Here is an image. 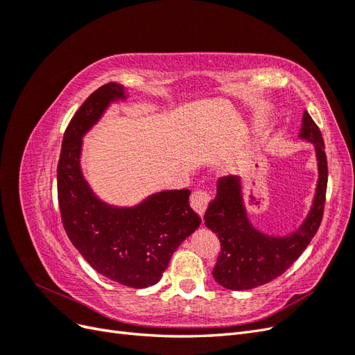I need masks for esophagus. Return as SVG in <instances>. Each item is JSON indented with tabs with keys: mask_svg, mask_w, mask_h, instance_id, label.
<instances>
[{
	"mask_svg": "<svg viewBox=\"0 0 355 355\" xmlns=\"http://www.w3.org/2000/svg\"><path fill=\"white\" fill-rule=\"evenodd\" d=\"M209 202H210V194L207 191L198 189L191 196V207L194 209L196 213H198L201 218H202L204 211H206Z\"/></svg>",
	"mask_w": 355,
	"mask_h": 355,
	"instance_id": "obj_1",
	"label": "esophagus"
}]
</instances>
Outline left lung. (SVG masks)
I'll list each match as a JSON object with an SVG mask.
<instances>
[{"label":"left lung","mask_w":355,"mask_h":355,"mask_svg":"<svg viewBox=\"0 0 355 355\" xmlns=\"http://www.w3.org/2000/svg\"><path fill=\"white\" fill-rule=\"evenodd\" d=\"M299 137L314 145L318 180L313 206L300 227L287 235H270L253 227L243 200L239 176L218 180L216 197L204 213V223L219 237L220 253L213 277L230 290H250L272 282L302 254L323 219L327 189V158L320 128L305 111Z\"/></svg>","instance_id":"left-lung-1"}]
</instances>
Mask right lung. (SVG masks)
I'll return each mask as SVG.
<instances>
[{
  "instance_id": "obj_1",
  "label": "right lung",
  "mask_w": 355,
  "mask_h": 355,
  "mask_svg": "<svg viewBox=\"0 0 355 355\" xmlns=\"http://www.w3.org/2000/svg\"><path fill=\"white\" fill-rule=\"evenodd\" d=\"M127 98L121 84L108 83L75 112L62 141L58 197L63 228L93 270L123 286L144 288L159 282L171 254L201 219L189 207V189L159 191L121 207L101 200L84 178L83 137L112 103Z\"/></svg>"
}]
</instances>
